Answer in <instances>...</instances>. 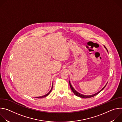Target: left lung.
Masks as SVG:
<instances>
[{"instance_id":"left-lung-1","label":"left lung","mask_w":122,"mask_h":122,"mask_svg":"<svg viewBox=\"0 0 122 122\" xmlns=\"http://www.w3.org/2000/svg\"><path fill=\"white\" fill-rule=\"evenodd\" d=\"M104 46V47H105V48H106V49L107 50V51H108V50H107V48L105 47V46ZM107 83H108V82L106 84V85L104 86L99 91H98V92H97V93H96V94H93V95H82V94H81V93H79V92H78L77 91H76L75 90V89L73 87H72V85L71 84V82H70V81H69V85H70V87H71V90L72 91V92L74 93V94L76 96H77V97H81V98H90V97H94V96H96V95H97L98 93H99L101 91H102L104 89V88L105 87H106V85L107 84Z\"/></svg>"}]
</instances>
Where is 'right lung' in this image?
I'll list each match as a JSON object with an SVG mask.
<instances>
[{"label": "right lung", "mask_w": 122, "mask_h": 122, "mask_svg": "<svg viewBox=\"0 0 122 122\" xmlns=\"http://www.w3.org/2000/svg\"><path fill=\"white\" fill-rule=\"evenodd\" d=\"M53 85H52V86H51V90L49 92V93H48L47 94H46V95H44V96H41V97H36V98H43V97H47V96H48L49 94H50V93H51V90H52V89H53Z\"/></svg>", "instance_id": "obj_1"}]
</instances>
